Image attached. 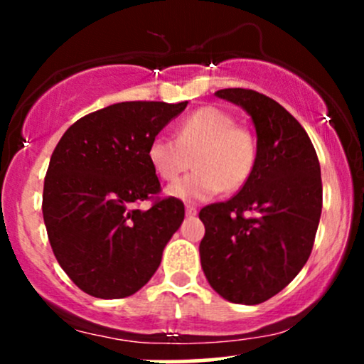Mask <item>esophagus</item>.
<instances>
[{
  "label": "esophagus",
  "instance_id": "esophagus-1",
  "mask_svg": "<svg viewBox=\"0 0 364 364\" xmlns=\"http://www.w3.org/2000/svg\"><path fill=\"white\" fill-rule=\"evenodd\" d=\"M185 210H186V215H188V217L196 215V207H195V205H190V203H186Z\"/></svg>",
  "mask_w": 364,
  "mask_h": 364
}]
</instances>
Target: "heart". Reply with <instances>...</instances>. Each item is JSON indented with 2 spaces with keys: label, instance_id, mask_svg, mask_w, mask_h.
Instances as JSON below:
<instances>
[{
  "label": "heart",
  "instance_id": "1",
  "mask_svg": "<svg viewBox=\"0 0 364 364\" xmlns=\"http://www.w3.org/2000/svg\"><path fill=\"white\" fill-rule=\"evenodd\" d=\"M154 173L173 183L191 168L195 171L174 183L169 193L183 200H207L224 191H237L252 176L257 162V139L235 116L220 107L205 106L178 124L176 140L159 135L149 145Z\"/></svg>",
  "mask_w": 364,
  "mask_h": 364
}]
</instances>
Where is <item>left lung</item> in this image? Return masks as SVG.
Returning <instances> with one entry per match:
<instances>
[{
  "label": "left lung",
  "mask_w": 364,
  "mask_h": 364,
  "mask_svg": "<svg viewBox=\"0 0 364 364\" xmlns=\"http://www.w3.org/2000/svg\"><path fill=\"white\" fill-rule=\"evenodd\" d=\"M215 95L252 116L257 162L232 198L200 210V260L223 298L258 304L281 292L310 258L323 202L320 162L304 128L274 99L250 89Z\"/></svg>",
  "instance_id": "1"
}]
</instances>
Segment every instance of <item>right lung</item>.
Segmentation results:
<instances>
[{"mask_svg":"<svg viewBox=\"0 0 364 364\" xmlns=\"http://www.w3.org/2000/svg\"><path fill=\"white\" fill-rule=\"evenodd\" d=\"M186 104H112L75 121L54 149L43 191L46 231L61 269L94 298H127L144 287L185 219L181 200L159 196L147 152ZM145 199L151 208L140 211Z\"/></svg>","mask_w":364,"mask_h":364,"instance_id":"1","label":"right lung"}]
</instances>
